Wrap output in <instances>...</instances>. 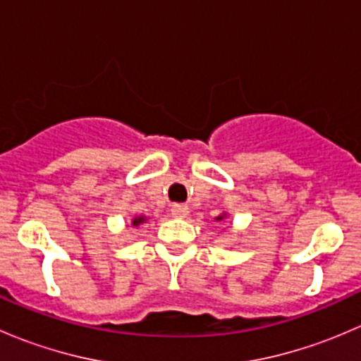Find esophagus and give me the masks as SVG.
<instances>
[{"mask_svg":"<svg viewBox=\"0 0 361 361\" xmlns=\"http://www.w3.org/2000/svg\"><path fill=\"white\" fill-rule=\"evenodd\" d=\"M171 214L176 218L188 216V206L187 204H174V206L171 207Z\"/></svg>","mask_w":361,"mask_h":361,"instance_id":"1","label":"esophagus"}]
</instances>
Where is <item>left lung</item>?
I'll return each mask as SVG.
<instances>
[{
  "instance_id": "8db88e82",
  "label": "left lung",
  "mask_w": 361,
  "mask_h": 361,
  "mask_svg": "<svg viewBox=\"0 0 361 361\" xmlns=\"http://www.w3.org/2000/svg\"><path fill=\"white\" fill-rule=\"evenodd\" d=\"M225 218V214H221V216H216V221H221Z\"/></svg>"
}]
</instances>
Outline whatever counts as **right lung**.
Here are the masks:
<instances>
[{"instance_id": "obj_1", "label": "right lung", "mask_w": 361, "mask_h": 361, "mask_svg": "<svg viewBox=\"0 0 361 361\" xmlns=\"http://www.w3.org/2000/svg\"><path fill=\"white\" fill-rule=\"evenodd\" d=\"M145 220H147V218H145V216H136L133 220V227H137V225H140V224H145Z\"/></svg>"}]
</instances>
